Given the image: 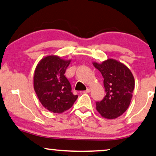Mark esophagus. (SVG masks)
<instances>
[{"label": "esophagus", "mask_w": 156, "mask_h": 156, "mask_svg": "<svg viewBox=\"0 0 156 156\" xmlns=\"http://www.w3.org/2000/svg\"><path fill=\"white\" fill-rule=\"evenodd\" d=\"M90 92V89L89 87H87V90H84V91H83V93H89Z\"/></svg>", "instance_id": "34e87169"}]
</instances>
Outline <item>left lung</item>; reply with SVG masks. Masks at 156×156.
I'll use <instances>...</instances> for the list:
<instances>
[{
    "label": "left lung",
    "mask_w": 156,
    "mask_h": 156,
    "mask_svg": "<svg viewBox=\"0 0 156 156\" xmlns=\"http://www.w3.org/2000/svg\"><path fill=\"white\" fill-rule=\"evenodd\" d=\"M101 72L106 95L96 102V109L105 119H113L122 115L130 104L134 88L131 71L124 64L109 58L102 63H93Z\"/></svg>",
    "instance_id": "8db88e82"
}]
</instances>
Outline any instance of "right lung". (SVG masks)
<instances>
[{"label": "right lung", "instance_id": "1", "mask_svg": "<svg viewBox=\"0 0 156 156\" xmlns=\"http://www.w3.org/2000/svg\"><path fill=\"white\" fill-rule=\"evenodd\" d=\"M71 60L48 55L40 61L34 74V89L46 109L61 113L72 106L78 95H73L70 82L65 76Z\"/></svg>", "mask_w": 156, "mask_h": 156}]
</instances>
